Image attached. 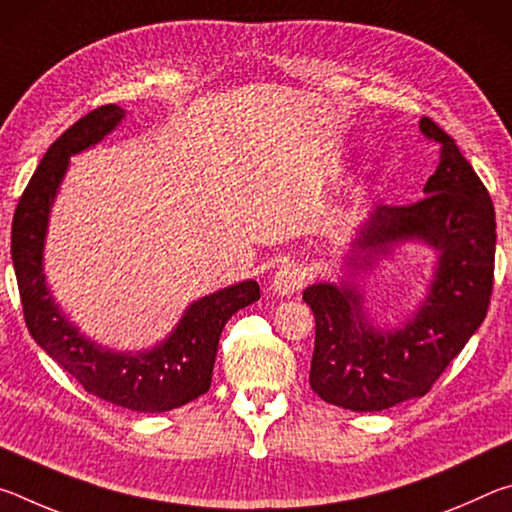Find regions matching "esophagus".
Segmentation results:
<instances>
[{
  "label": "esophagus",
  "mask_w": 512,
  "mask_h": 512,
  "mask_svg": "<svg viewBox=\"0 0 512 512\" xmlns=\"http://www.w3.org/2000/svg\"><path fill=\"white\" fill-rule=\"evenodd\" d=\"M302 284H305V271L298 264H282L271 277V289L275 296H291L296 293Z\"/></svg>",
  "instance_id": "1"
}]
</instances>
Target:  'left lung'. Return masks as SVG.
Instances as JSON below:
<instances>
[{
	"instance_id": "8db88e82",
	"label": "left lung",
	"mask_w": 512,
	"mask_h": 512,
	"mask_svg": "<svg viewBox=\"0 0 512 512\" xmlns=\"http://www.w3.org/2000/svg\"><path fill=\"white\" fill-rule=\"evenodd\" d=\"M420 131L440 144L436 173L424 198L409 207L379 205L341 255L336 282H314L302 293L316 316L309 384L325 402L375 413L429 391L490 305L495 271V207L456 142L420 119ZM406 243L437 255L423 300L391 326L371 314L363 274Z\"/></svg>"
}]
</instances>
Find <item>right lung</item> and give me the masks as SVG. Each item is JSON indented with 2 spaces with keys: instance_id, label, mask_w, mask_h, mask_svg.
<instances>
[{
  "instance_id": "1",
  "label": "right lung",
  "mask_w": 512,
  "mask_h": 512,
  "mask_svg": "<svg viewBox=\"0 0 512 512\" xmlns=\"http://www.w3.org/2000/svg\"><path fill=\"white\" fill-rule=\"evenodd\" d=\"M124 119V108L101 106L49 146L17 203L11 255L33 341L99 400L137 413H164L210 391L223 327L239 309L259 300V284L241 280L189 302L162 341L135 352L106 348L67 318L45 275L51 207L69 158L101 144Z\"/></svg>"
}]
</instances>
